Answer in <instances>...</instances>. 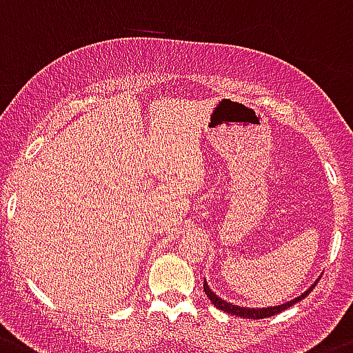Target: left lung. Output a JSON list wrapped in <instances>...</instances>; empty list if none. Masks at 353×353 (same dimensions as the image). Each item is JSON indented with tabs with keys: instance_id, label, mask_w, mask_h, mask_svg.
I'll return each instance as SVG.
<instances>
[{
	"instance_id": "obj_1",
	"label": "left lung",
	"mask_w": 353,
	"mask_h": 353,
	"mask_svg": "<svg viewBox=\"0 0 353 353\" xmlns=\"http://www.w3.org/2000/svg\"><path fill=\"white\" fill-rule=\"evenodd\" d=\"M319 282V278L316 280V282L312 283V285L307 289V291L303 292V294H300L298 298H294V300L287 301V303H282V305H274V307H259V309H253V307H241V305H235V303H230V301L222 300L221 296H217L215 292L210 289L208 282L204 280V294L208 296L210 301H212L215 307H217L219 310H224V312L228 314H233V316H241V318H250V319H262V318H269V316H274V314L282 312V310L289 309V307H292L294 303H298V301H301L305 298V296H309V292L312 291L314 287H316V283Z\"/></svg>"
}]
</instances>
